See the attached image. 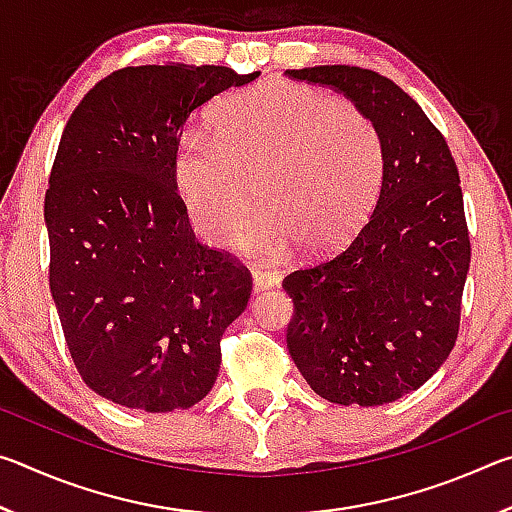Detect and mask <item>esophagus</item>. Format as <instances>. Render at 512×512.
Returning <instances> with one entry per match:
<instances>
[{
    "label": "esophagus",
    "instance_id": "1",
    "mask_svg": "<svg viewBox=\"0 0 512 512\" xmlns=\"http://www.w3.org/2000/svg\"><path fill=\"white\" fill-rule=\"evenodd\" d=\"M253 277H255V291H264V289H271L280 284V275L275 271H266V268H253Z\"/></svg>",
    "mask_w": 512,
    "mask_h": 512
}]
</instances>
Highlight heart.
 I'll use <instances>...</instances> for the list:
<instances>
[{"mask_svg":"<svg viewBox=\"0 0 512 512\" xmlns=\"http://www.w3.org/2000/svg\"><path fill=\"white\" fill-rule=\"evenodd\" d=\"M173 185L198 235L241 239L280 257L293 244L311 255L343 246L366 221L384 185L386 146L354 103L311 85L271 81L225 99L212 133L187 128L173 149Z\"/></svg>","mask_w":512,"mask_h":512,"instance_id":"1","label":"heart"}]
</instances>
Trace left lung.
I'll return each mask as SVG.
<instances>
[{
	"label": "left lung",
	"mask_w": 512,
	"mask_h": 512,
	"mask_svg": "<svg viewBox=\"0 0 512 512\" xmlns=\"http://www.w3.org/2000/svg\"><path fill=\"white\" fill-rule=\"evenodd\" d=\"M287 76L343 92L386 146L384 185L357 235L282 280L293 300L287 348L327 402H395L443 366L461 327L472 246L458 167L443 133L386 76L348 65Z\"/></svg>",
	"instance_id": "1"
}]
</instances>
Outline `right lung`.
<instances>
[{"label":"right lung","instance_id":"right-lung-1","mask_svg":"<svg viewBox=\"0 0 512 512\" xmlns=\"http://www.w3.org/2000/svg\"><path fill=\"white\" fill-rule=\"evenodd\" d=\"M259 72L124 67L85 94L60 137L45 194L49 289L67 350L94 393L146 413L212 391L221 336L253 275L198 244L173 185L189 115Z\"/></svg>","mask_w":512,"mask_h":512}]
</instances>
